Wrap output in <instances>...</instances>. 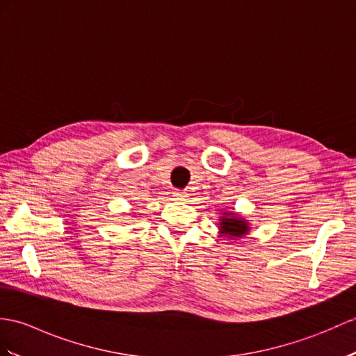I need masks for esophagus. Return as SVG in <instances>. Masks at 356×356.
Listing matches in <instances>:
<instances>
[{
  "label": "esophagus",
  "mask_w": 356,
  "mask_h": 356,
  "mask_svg": "<svg viewBox=\"0 0 356 356\" xmlns=\"http://www.w3.org/2000/svg\"><path fill=\"white\" fill-rule=\"evenodd\" d=\"M172 194H175L177 200H186V197H188V194L185 191H181V189H176V191Z\"/></svg>",
  "instance_id": "1"
}]
</instances>
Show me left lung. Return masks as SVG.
<instances>
[{
  "label": "left lung",
  "mask_w": 356,
  "mask_h": 356,
  "mask_svg": "<svg viewBox=\"0 0 356 356\" xmlns=\"http://www.w3.org/2000/svg\"><path fill=\"white\" fill-rule=\"evenodd\" d=\"M249 221L241 218L235 212H225L220 218V234L229 238H241L249 234Z\"/></svg>",
  "instance_id": "1"
}]
</instances>
